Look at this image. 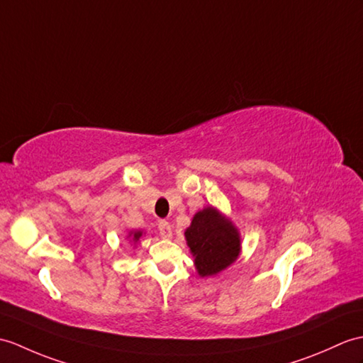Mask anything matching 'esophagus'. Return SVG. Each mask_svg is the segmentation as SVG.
I'll return each mask as SVG.
<instances>
[{
	"mask_svg": "<svg viewBox=\"0 0 363 363\" xmlns=\"http://www.w3.org/2000/svg\"><path fill=\"white\" fill-rule=\"evenodd\" d=\"M159 233H161L164 238H172V235H173L172 224L168 223V221H161V223H159Z\"/></svg>",
	"mask_w": 363,
	"mask_h": 363,
	"instance_id": "esophagus-1",
	"label": "esophagus"
}]
</instances>
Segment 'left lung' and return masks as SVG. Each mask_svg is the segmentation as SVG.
<instances>
[{"instance_id":"1","label":"left lung","mask_w":363,"mask_h":363,"mask_svg":"<svg viewBox=\"0 0 363 363\" xmlns=\"http://www.w3.org/2000/svg\"><path fill=\"white\" fill-rule=\"evenodd\" d=\"M185 240L201 277L220 274L235 263L241 250L238 229L215 207L202 208L193 216Z\"/></svg>"}]
</instances>
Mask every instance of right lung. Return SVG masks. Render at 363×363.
Masks as SVG:
<instances>
[{"label":"right lung","mask_w":363,"mask_h":363,"mask_svg":"<svg viewBox=\"0 0 363 363\" xmlns=\"http://www.w3.org/2000/svg\"><path fill=\"white\" fill-rule=\"evenodd\" d=\"M142 233L143 232H140V230H133V232H130V235L128 237H131V240H133V242L136 244L139 240H140V237H142Z\"/></svg>","instance_id":"add662e5"}]
</instances>
